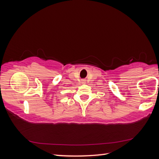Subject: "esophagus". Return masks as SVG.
I'll return each instance as SVG.
<instances>
[{"label":"esophagus","instance_id":"1","mask_svg":"<svg viewBox=\"0 0 159 159\" xmlns=\"http://www.w3.org/2000/svg\"><path fill=\"white\" fill-rule=\"evenodd\" d=\"M83 83H85V80H83Z\"/></svg>","mask_w":159,"mask_h":159}]
</instances>
